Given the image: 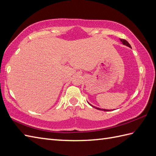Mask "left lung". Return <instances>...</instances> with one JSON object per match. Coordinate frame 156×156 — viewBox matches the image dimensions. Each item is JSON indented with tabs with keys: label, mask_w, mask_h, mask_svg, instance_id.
Listing matches in <instances>:
<instances>
[{
	"label": "left lung",
	"mask_w": 156,
	"mask_h": 156,
	"mask_svg": "<svg viewBox=\"0 0 156 156\" xmlns=\"http://www.w3.org/2000/svg\"><path fill=\"white\" fill-rule=\"evenodd\" d=\"M120 41H122V44H124V45H127V46H128L129 48H131V45H130V44H129L128 41L126 40H124V39H120ZM90 105V104H89ZM90 106H92L91 105H90ZM92 107H93V106H92ZM95 108H97V109H98V110H101V111H109L108 110H107V109H101V108H97V107H94Z\"/></svg>",
	"instance_id": "8db88e82"
}]
</instances>
